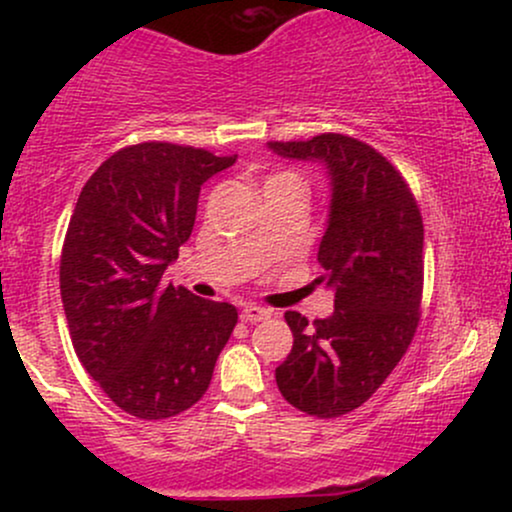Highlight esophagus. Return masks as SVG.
<instances>
[{
	"mask_svg": "<svg viewBox=\"0 0 512 512\" xmlns=\"http://www.w3.org/2000/svg\"><path fill=\"white\" fill-rule=\"evenodd\" d=\"M269 317V310L267 308H260V305H245L243 310H240V320L243 322H262Z\"/></svg>",
	"mask_w": 512,
	"mask_h": 512,
	"instance_id": "34e87169",
	"label": "esophagus"
}]
</instances>
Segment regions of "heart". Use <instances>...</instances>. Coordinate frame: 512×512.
Instances as JSON below:
<instances>
[{"mask_svg":"<svg viewBox=\"0 0 512 512\" xmlns=\"http://www.w3.org/2000/svg\"><path fill=\"white\" fill-rule=\"evenodd\" d=\"M274 180H291V182H298V185H301V178H298L296 173H291V170H284V173H276L274 178H269V182H274Z\"/></svg>","mask_w":512,"mask_h":512,"instance_id":"heart-1","label":"heart"}]
</instances>
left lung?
I'll use <instances>...</instances> for the list:
<instances>
[{"label": "left lung", "mask_w": 512, "mask_h": 512, "mask_svg": "<svg viewBox=\"0 0 512 512\" xmlns=\"http://www.w3.org/2000/svg\"><path fill=\"white\" fill-rule=\"evenodd\" d=\"M269 149L322 161L332 175L317 281L334 289V313L308 325L286 310L293 349L276 368V385L296 409L337 419L368 402L414 339L424 296V221L402 173L349 134L269 142Z\"/></svg>", "instance_id": "1"}]
</instances>
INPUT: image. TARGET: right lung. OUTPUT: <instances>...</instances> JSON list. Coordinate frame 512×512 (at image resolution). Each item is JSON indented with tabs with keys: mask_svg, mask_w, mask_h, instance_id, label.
Returning a JSON list of instances; mask_svg holds the SVG:
<instances>
[{
	"mask_svg": "<svg viewBox=\"0 0 512 512\" xmlns=\"http://www.w3.org/2000/svg\"><path fill=\"white\" fill-rule=\"evenodd\" d=\"M233 163L195 146L132 144L76 199L60 260L69 334L86 373L137 419L197 404L238 322L231 303L163 284L195 226L199 190Z\"/></svg>",
	"mask_w": 512,
	"mask_h": 512,
	"instance_id": "obj_1",
	"label": "right lung"
}]
</instances>
